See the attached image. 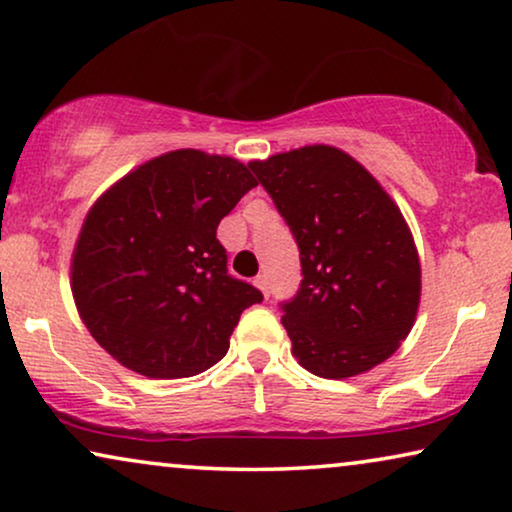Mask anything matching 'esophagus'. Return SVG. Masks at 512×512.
<instances>
[{
    "label": "esophagus",
    "mask_w": 512,
    "mask_h": 512,
    "mask_svg": "<svg viewBox=\"0 0 512 512\" xmlns=\"http://www.w3.org/2000/svg\"><path fill=\"white\" fill-rule=\"evenodd\" d=\"M254 284L258 286V289L263 291V296H265V298L270 296V284H268V277H265V275H258V277L254 279Z\"/></svg>",
    "instance_id": "obj_1"
}]
</instances>
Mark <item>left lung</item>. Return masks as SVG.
<instances>
[{
  "label": "left lung",
  "instance_id": "1",
  "mask_svg": "<svg viewBox=\"0 0 512 512\" xmlns=\"http://www.w3.org/2000/svg\"><path fill=\"white\" fill-rule=\"evenodd\" d=\"M300 249L303 282L282 305L300 366L326 380L368 373L408 338L422 268L401 209L366 167L314 144L251 160Z\"/></svg>",
  "mask_w": 512,
  "mask_h": 512
}]
</instances>
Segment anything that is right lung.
I'll return each instance as SVG.
<instances>
[{"label": "right lung", "mask_w": 512, "mask_h": 512, "mask_svg": "<svg viewBox=\"0 0 512 512\" xmlns=\"http://www.w3.org/2000/svg\"><path fill=\"white\" fill-rule=\"evenodd\" d=\"M258 186L230 156L146 160L90 207L72 254L79 317L121 366L151 380L212 368L263 293L228 275L216 228Z\"/></svg>", "instance_id": "obj_1"}]
</instances>
